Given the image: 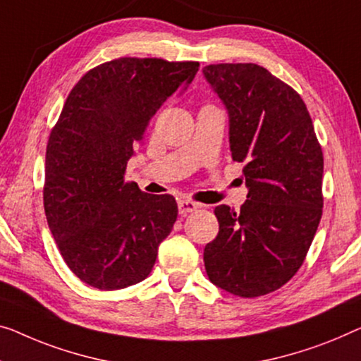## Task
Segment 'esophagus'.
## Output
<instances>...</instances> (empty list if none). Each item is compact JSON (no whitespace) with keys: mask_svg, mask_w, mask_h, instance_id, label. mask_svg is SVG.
I'll list each match as a JSON object with an SVG mask.
<instances>
[{"mask_svg":"<svg viewBox=\"0 0 361 361\" xmlns=\"http://www.w3.org/2000/svg\"><path fill=\"white\" fill-rule=\"evenodd\" d=\"M197 207H199V204L190 201V199H180L178 201V211L181 215H186L188 212L196 211Z\"/></svg>","mask_w":361,"mask_h":361,"instance_id":"obj_1","label":"esophagus"}]
</instances>
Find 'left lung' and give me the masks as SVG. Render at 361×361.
I'll return each mask as SVG.
<instances>
[{"instance_id": "obj_1", "label": "left lung", "mask_w": 361, "mask_h": 361, "mask_svg": "<svg viewBox=\"0 0 361 361\" xmlns=\"http://www.w3.org/2000/svg\"><path fill=\"white\" fill-rule=\"evenodd\" d=\"M202 74L228 115L232 157L243 162L246 202L215 207L219 235L204 248L211 282L255 298L281 288L308 252L322 214V150L301 97L252 63Z\"/></svg>"}]
</instances>
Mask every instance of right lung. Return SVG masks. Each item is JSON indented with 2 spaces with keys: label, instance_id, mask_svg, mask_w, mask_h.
<instances>
[{
  "label": "right lung",
  "instance_id": "right-lung-1",
  "mask_svg": "<svg viewBox=\"0 0 361 361\" xmlns=\"http://www.w3.org/2000/svg\"><path fill=\"white\" fill-rule=\"evenodd\" d=\"M196 61L120 58L84 74L48 139L43 206L68 267L100 290L146 279L178 206L125 183L152 116L191 82Z\"/></svg>",
  "mask_w": 361,
  "mask_h": 361
}]
</instances>
